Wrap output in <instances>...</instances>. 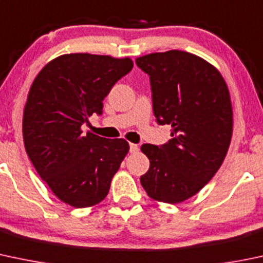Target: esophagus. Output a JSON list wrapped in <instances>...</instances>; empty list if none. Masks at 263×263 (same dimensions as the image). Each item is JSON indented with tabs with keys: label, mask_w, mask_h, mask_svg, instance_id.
<instances>
[{
	"label": "esophagus",
	"mask_w": 263,
	"mask_h": 263,
	"mask_svg": "<svg viewBox=\"0 0 263 263\" xmlns=\"http://www.w3.org/2000/svg\"><path fill=\"white\" fill-rule=\"evenodd\" d=\"M137 151H139V146L136 143H129V153L136 154Z\"/></svg>",
	"instance_id": "34e87169"
}]
</instances>
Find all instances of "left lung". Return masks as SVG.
Instances as JSON below:
<instances>
[{
    "label": "left lung",
    "mask_w": 263,
    "mask_h": 263,
    "mask_svg": "<svg viewBox=\"0 0 263 263\" xmlns=\"http://www.w3.org/2000/svg\"><path fill=\"white\" fill-rule=\"evenodd\" d=\"M150 77L153 109L159 124H170L164 145L143 143L150 160L141 185L154 200L176 204L208 184L224 160L233 113L227 84L214 66L180 50L137 58Z\"/></svg>",
    "instance_id": "1"
}]
</instances>
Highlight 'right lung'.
<instances>
[{
  "label": "right lung",
  "mask_w": 263,
  "mask_h": 263,
  "mask_svg": "<svg viewBox=\"0 0 263 263\" xmlns=\"http://www.w3.org/2000/svg\"><path fill=\"white\" fill-rule=\"evenodd\" d=\"M132 68L129 58L66 54L44 66L30 88L22 120L25 150L40 178L69 205L101 203L128 153L126 140L84 135L82 126L102 115L103 99Z\"/></svg>",
  "instance_id": "right-lung-1"
}]
</instances>
